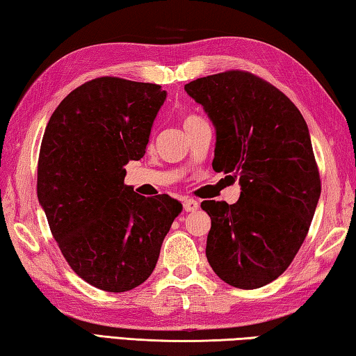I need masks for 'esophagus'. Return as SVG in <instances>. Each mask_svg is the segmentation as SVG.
<instances>
[{
    "label": "esophagus",
    "instance_id": "obj_1",
    "mask_svg": "<svg viewBox=\"0 0 356 356\" xmlns=\"http://www.w3.org/2000/svg\"><path fill=\"white\" fill-rule=\"evenodd\" d=\"M198 208H200V203H198V200H194V198H186L183 202V209L186 213H194Z\"/></svg>",
    "mask_w": 356,
    "mask_h": 356
}]
</instances>
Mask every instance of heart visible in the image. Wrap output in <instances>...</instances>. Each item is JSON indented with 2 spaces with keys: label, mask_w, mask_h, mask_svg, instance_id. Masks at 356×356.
<instances>
[{
  "label": "heart",
  "mask_w": 356,
  "mask_h": 356,
  "mask_svg": "<svg viewBox=\"0 0 356 356\" xmlns=\"http://www.w3.org/2000/svg\"><path fill=\"white\" fill-rule=\"evenodd\" d=\"M198 120H202V117H198V115H188V117L184 118V124L195 123V122H198Z\"/></svg>",
  "instance_id": "1"
}]
</instances>
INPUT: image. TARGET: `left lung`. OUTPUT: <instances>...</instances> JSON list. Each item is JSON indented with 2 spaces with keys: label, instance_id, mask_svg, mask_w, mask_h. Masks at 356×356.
<instances>
[{
  "label": "left lung",
  "instance_id": "obj_1",
  "mask_svg": "<svg viewBox=\"0 0 356 356\" xmlns=\"http://www.w3.org/2000/svg\"><path fill=\"white\" fill-rule=\"evenodd\" d=\"M213 120V168L239 177L234 204L204 200L209 266L223 282L257 289L277 280L300 250L321 197L307 122L284 93L245 70L184 86Z\"/></svg>",
  "mask_w": 356,
  "mask_h": 356
}]
</instances>
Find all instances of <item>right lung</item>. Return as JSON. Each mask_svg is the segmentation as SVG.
<instances>
[{
  "label": "right lung",
  "mask_w": 356,
  "mask_h": 356,
  "mask_svg": "<svg viewBox=\"0 0 356 356\" xmlns=\"http://www.w3.org/2000/svg\"><path fill=\"white\" fill-rule=\"evenodd\" d=\"M164 99L158 84L95 78L62 99L43 134L37 197L68 266L102 291L145 282L181 213L168 195L145 198L123 183Z\"/></svg>",
  "instance_id": "1"
}]
</instances>
